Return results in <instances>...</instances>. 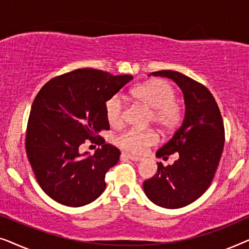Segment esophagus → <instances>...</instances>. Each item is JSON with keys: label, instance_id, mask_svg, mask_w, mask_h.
Returning a JSON list of instances; mask_svg holds the SVG:
<instances>
[{"label": "esophagus", "instance_id": "1", "mask_svg": "<svg viewBox=\"0 0 249 249\" xmlns=\"http://www.w3.org/2000/svg\"><path fill=\"white\" fill-rule=\"evenodd\" d=\"M122 156H124V158H127V159H129V160H131V161H134V162L142 161V158H138V156L128 154V153H122Z\"/></svg>", "mask_w": 249, "mask_h": 249}]
</instances>
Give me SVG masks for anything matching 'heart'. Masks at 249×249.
<instances>
[{"label":"heart","mask_w":249,"mask_h":249,"mask_svg":"<svg viewBox=\"0 0 249 249\" xmlns=\"http://www.w3.org/2000/svg\"><path fill=\"white\" fill-rule=\"evenodd\" d=\"M132 97L138 103L152 111V120L164 131L177 128L181 122V107L175 101L176 93L171 85L161 79H154L131 90ZM105 113L112 125H119L124 120V101L120 95H114L105 104ZM158 137L151 130H127L119 135L115 142L125 151L141 154L154 145Z\"/></svg>","instance_id":"1"}]
</instances>
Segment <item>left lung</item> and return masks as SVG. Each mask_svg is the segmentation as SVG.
<instances>
[{
  "label": "left lung",
  "mask_w": 249,
  "mask_h": 249,
  "mask_svg": "<svg viewBox=\"0 0 249 249\" xmlns=\"http://www.w3.org/2000/svg\"><path fill=\"white\" fill-rule=\"evenodd\" d=\"M148 76L172 79L182 90L185 118L172 138L156 152L168 159L177 153L172 165L158 163V173L142 183L149 200L164 209H180L199 198L209 188L224 146V127L219 107L205 86L185 74L162 70Z\"/></svg>",
  "instance_id": "1"
}]
</instances>
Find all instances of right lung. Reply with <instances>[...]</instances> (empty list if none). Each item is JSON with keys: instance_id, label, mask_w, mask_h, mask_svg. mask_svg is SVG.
Segmentation results:
<instances>
[{"instance_id": "1", "label": "right lung", "mask_w": 249, "mask_h": 249, "mask_svg": "<svg viewBox=\"0 0 249 249\" xmlns=\"http://www.w3.org/2000/svg\"><path fill=\"white\" fill-rule=\"evenodd\" d=\"M132 78L78 69L51 79L37 94L26 152L40 188L55 202L84 206L107 188L105 173L117 164L120 151L98 135L110 129L105 104ZM86 139L102 146L94 156L79 153Z\"/></svg>"}]
</instances>
